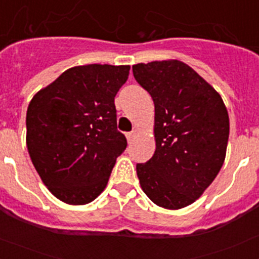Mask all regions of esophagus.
Returning a JSON list of instances; mask_svg holds the SVG:
<instances>
[{
  "instance_id": "esophagus-1",
  "label": "esophagus",
  "mask_w": 259,
  "mask_h": 259,
  "mask_svg": "<svg viewBox=\"0 0 259 259\" xmlns=\"http://www.w3.org/2000/svg\"><path fill=\"white\" fill-rule=\"evenodd\" d=\"M135 136H136V131H131V132H127V134H125V137H127L128 143H131V141L134 140Z\"/></svg>"
}]
</instances>
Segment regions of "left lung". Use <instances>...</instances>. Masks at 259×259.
Wrapping results in <instances>:
<instances>
[{
    "label": "left lung",
    "instance_id": "left-lung-1",
    "mask_svg": "<svg viewBox=\"0 0 259 259\" xmlns=\"http://www.w3.org/2000/svg\"><path fill=\"white\" fill-rule=\"evenodd\" d=\"M154 102L155 152L136 171L145 194L164 209L200 197L223 166L230 119L218 92L180 61L132 66Z\"/></svg>",
    "mask_w": 259,
    "mask_h": 259
}]
</instances>
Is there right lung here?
I'll return each mask as SVG.
<instances>
[{
	"instance_id": "obj_1",
	"label": "right lung",
	"mask_w": 259,
	"mask_h": 259,
	"mask_svg": "<svg viewBox=\"0 0 259 259\" xmlns=\"http://www.w3.org/2000/svg\"><path fill=\"white\" fill-rule=\"evenodd\" d=\"M128 74L130 66L68 68L29 102V157L48 189L63 202H92L127 148L116 128L114 98Z\"/></svg>"
}]
</instances>
